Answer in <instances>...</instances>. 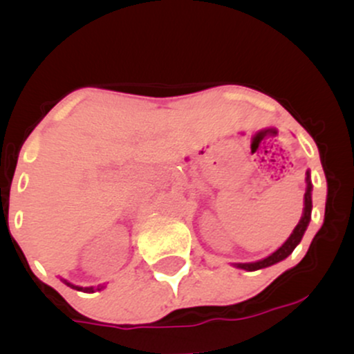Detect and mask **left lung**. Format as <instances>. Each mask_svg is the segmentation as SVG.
I'll list each match as a JSON object with an SVG mask.
<instances>
[{
	"mask_svg": "<svg viewBox=\"0 0 354 354\" xmlns=\"http://www.w3.org/2000/svg\"><path fill=\"white\" fill-rule=\"evenodd\" d=\"M311 189H313V185H311V180H310V171H306V193H304L303 216H301V219H299L298 225H296V228L293 230V233H291V236L288 238L286 241H284L283 245L274 251V253H271L270 256H268V258L259 259V261H254V263H236L234 266L241 268V270H246V271L263 270V268H268L271 265H276V263L283 261L284 258H288V256L293 253L295 248L299 245V241H301V238H303L304 231H306V228H308V225H310L311 208H313Z\"/></svg>",
	"mask_w": 354,
	"mask_h": 354,
	"instance_id": "1",
	"label": "left lung"
}]
</instances>
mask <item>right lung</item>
<instances>
[{"label": "right lung", "mask_w": 354, "mask_h": 354, "mask_svg": "<svg viewBox=\"0 0 354 354\" xmlns=\"http://www.w3.org/2000/svg\"><path fill=\"white\" fill-rule=\"evenodd\" d=\"M63 283L64 284H68V286H71V288H75V290H78V291H84V293H95V288H81V286H75V284H71V283H68L66 281V279H63ZM101 288H103V286H98V288H96V290H101Z\"/></svg>", "instance_id": "1"}]
</instances>
